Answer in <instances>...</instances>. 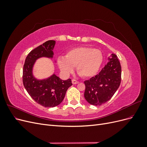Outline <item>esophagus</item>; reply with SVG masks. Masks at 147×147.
<instances>
[{
    "label": "esophagus",
    "mask_w": 147,
    "mask_h": 147,
    "mask_svg": "<svg viewBox=\"0 0 147 147\" xmlns=\"http://www.w3.org/2000/svg\"><path fill=\"white\" fill-rule=\"evenodd\" d=\"M72 83L74 84H78V83H79V82L77 81V80H76L73 79V80H72Z\"/></svg>",
    "instance_id": "obj_1"
}]
</instances>
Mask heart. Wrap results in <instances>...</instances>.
Here are the masks:
<instances>
[{
	"mask_svg": "<svg viewBox=\"0 0 147 147\" xmlns=\"http://www.w3.org/2000/svg\"><path fill=\"white\" fill-rule=\"evenodd\" d=\"M103 61L102 52L97 49L80 47L67 52L65 58L59 57L57 64L65 74L71 73L76 66L78 74L83 78L94 77L98 72Z\"/></svg>",
	"mask_w": 147,
	"mask_h": 147,
	"instance_id": "obj_1",
	"label": "heart"
}]
</instances>
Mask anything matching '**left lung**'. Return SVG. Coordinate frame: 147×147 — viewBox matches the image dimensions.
<instances>
[{"label":"left lung","mask_w":147,"mask_h":147,"mask_svg":"<svg viewBox=\"0 0 147 147\" xmlns=\"http://www.w3.org/2000/svg\"><path fill=\"white\" fill-rule=\"evenodd\" d=\"M108 60L99 74L84 82V98L91 105L105 104L112 98L120 85L121 67L117 56L112 54Z\"/></svg>","instance_id":"obj_1"}]
</instances>
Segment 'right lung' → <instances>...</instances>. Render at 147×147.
<instances>
[{
  "label": "right lung",
  "mask_w": 147,
  "mask_h": 147,
  "mask_svg": "<svg viewBox=\"0 0 147 147\" xmlns=\"http://www.w3.org/2000/svg\"><path fill=\"white\" fill-rule=\"evenodd\" d=\"M56 42L48 40L31 51L25 60L23 71V82L30 97L45 107H54L63 100L67 90L72 85L71 79L63 80L53 74L47 78L38 80L33 75L34 64L42 57L52 59Z\"/></svg>",
  "instance_id": "1"
}]
</instances>
